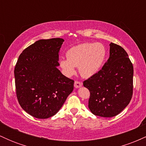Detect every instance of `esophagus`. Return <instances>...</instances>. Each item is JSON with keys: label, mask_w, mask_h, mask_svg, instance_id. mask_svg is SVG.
I'll use <instances>...</instances> for the list:
<instances>
[{"label": "esophagus", "mask_w": 146, "mask_h": 146, "mask_svg": "<svg viewBox=\"0 0 146 146\" xmlns=\"http://www.w3.org/2000/svg\"><path fill=\"white\" fill-rule=\"evenodd\" d=\"M82 86V83L80 81H75V83H74V86L75 88H80V87H81Z\"/></svg>", "instance_id": "34e87169"}]
</instances>
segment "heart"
<instances>
[{
  "label": "heart",
  "instance_id": "1",
  "mask_svg": "<svg viewBox=\"0 0 146 146\" xmlns=\"http://www.w3.org/2000/svg\"><path fill=\"white\" fill-rule=\"evenodd\" d=\"M106 55V48L102 43H84L69 48L67 59L60 60V66L67 76L73 75L75 67H79L82 76L90 78L101 69Z\"/></svg>",
  "mask_w": 146,
  "mask_h": 146
}]
</instances>
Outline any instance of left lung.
<instances>
[{
	"instance_id": "8db88e82",
	"label": "left lung",
	"mask_w": 146,
	"mask_h": 146,
	"mask_svg": "<svg viewBox=\"0 0 146 146\" xmlns=\"http://www.w3.org/2000/svg\"><path fill=\"white\" fill-rule=\"evenodd\" d=\"M90 91L88 108L95 115L116 116L130 103L133 93V65L119 45L110 44V57L96 74L84 80Z\"/></svg>"
}]
</instances>
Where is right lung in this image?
Returning <instances> with one entry per match:
<instances>
[{
  "mask_svg": "<svg viewBox=\"0 0 146 146\" xmlns=\"http://www.w3.org/2000/svg\"><path fill=\"white\" fill-rule=\"evenodd\" d=\"M64 41L59 38L36 41L22 52L15 66L18 103L36 118L56 115L73 90L74 80L57 68Z\"/></svg>",
  "mask_w": 146,
  "mask_h": 146,
  "instance_id": "obj_1",
  "label": "right lung"
}]
</instances>
